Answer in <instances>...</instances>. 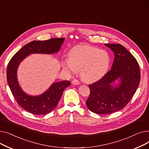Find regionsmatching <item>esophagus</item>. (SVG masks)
Masks as SVG:
<instances>
[{
	"mask_svg": "<svg viewBox=\"0 0 149 149\" xmlns=\"http://www.w3.org/2000/svg\"><path fill=\"white\" fill-rule=\"evenodd\" d=\"M72 84H74V85H79V84H80V82L78 81L77 80L74 79L72 81Z\"/></svg>",
	"mask_w": 149,
	"mask_h": 149,
	"instance_id": "esophagus-1",
	"label": "esophagus"
}]
</instances>
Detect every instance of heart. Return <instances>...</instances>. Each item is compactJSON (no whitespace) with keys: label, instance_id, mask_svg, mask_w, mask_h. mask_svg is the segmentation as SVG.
<instances>
[{"label":"heart","instance_id":"obj_1","mask_svg":"<svg viewBox=\"0 0 149 149\" xmlns=\"http://www.w3.org/2000/svg\"><path fill=\"white\" fill-rule=\"evenodd\" d=\"M109 65L110 57L107 52L89 45H80L70 50L68 58L63 63L62 67L69 72L80 70L82 80L93 82L106 74Z\"/></svg>","mask_w":149,"mask_h":149}]
</instances>
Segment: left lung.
<instances>
[{"label": "left lung", "instance_id": "1", "mask_svg": "<svg viewBox=\"0 0 149 149\" xmlns=\"http://www.w3.org/2000/svg\"><path fill=\"white\" fill-rule=\"evenodd\" d=\"M114 52L111 69L97 82L89 85L86 101L89 110L97 114H110L126 106L135 93L140 81V70L134 56L120 44H104ZM116 80L119 84L113 86Z\"/></svg>", "mask_w": 149, "mask_h": 149}]
</instances>
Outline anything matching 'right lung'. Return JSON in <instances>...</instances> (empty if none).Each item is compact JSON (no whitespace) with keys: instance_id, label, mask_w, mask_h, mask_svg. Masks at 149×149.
Here are the masks:
<instances>
[{"instance_id":"right-lung-1","label":"right lung","mask_w":149,"mask_h":149,"mask_svg":"<svg viewBox=\"0 0 149 149\" xmlns=\"http://www.w3.org/2000/svg\"><path fill=\"white\" fill-rule=\"evenodd\" d=\"M65 38H55L44 41L31 42L15 53L8 65V84L18 104L27 112L35 115H45L51 112L57 105L65 88L70 83L68 80L54 83L42 94L29 95L22 89L19 84L17 72L20 63L30 54L58 52Z\"/></svg>"}]
</instances>
